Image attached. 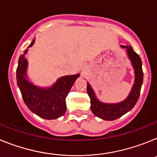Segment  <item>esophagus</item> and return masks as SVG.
I'll use <instances>...</instances> for the list:
<instances>
[{
    "instance_id": "34e87169",
    "label": "esophagus",
    "mask_w": 157,
    "mask_h": 157,
    "mask_svg": "<svg viewBox=\"0 0 157 157\" xmlns=\"http://www.w3.org/2000/svg\"><path fill=\"white\" fill-rule=\"evenodd\" d=\"M87 72H88V66L87 65H83L82 69H81V74L84 76V75L86 74Z\"/></svg>"
}]
</instances>
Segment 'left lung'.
Segmentation results:
<instances>
[{"instance_id": "1", "label": "left lung", "mask_w": 157, "mask_h": 157, "mask_svg": "<svg viewBox=\"0 0 157 157\" xmlns=\"http://www.w3.org/2000/svg\"><path fill=\"white\" fill-rule=\"evenodd\" d=\"M126 49V54L134 69V84L129 95L125 100L117 103H107L99 101L89 83L87 84V92L91 99V111L95 116L106 121H113L122 117L133 108L138 100L143 83L142 62L140 56L133 50L131 46H121Z\"/></svg>"}]
</instances>
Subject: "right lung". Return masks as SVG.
<instances>
[{
  "instance_id": "add662e5",
  "label": "right lung",
  "mask_w": 157,
  "mask_h": 157,
  "mask_svg": "<svg viewBox=\"0 0 157 157\" xmlns=\"http://www.w3.org/2000/svg\"><path fill=\"white\" fill-rule=\"evenodd\" d=\"M34 43L35 39L28 47H31ZM28 50H25L20 57L16 69L17 84L24 103L34 114L40 118L47 120L60 118L66 111L65 98L80 74L60 77L55 84L49 88L36 86L27 79L28 61L25 54Z\"/></svg>"
}]
</instances>
